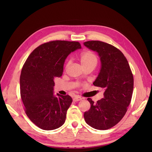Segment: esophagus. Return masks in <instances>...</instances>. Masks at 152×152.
I'll return each mask as SVG.
<instances>
[{
	"label": "esophagus",
	"mask_w": 152,
	"mask_h": 152,
	"mask_svg": "<svg viewBox=\"0 0 152 152\" xmlns=\"http://www.w3.org/2000/svg\"><path fill=\"white\" fill-rule=\"evenodd\" d=\"M81 100H82V98H81L80 96H75V97L73 99V101H76H76H81Z\"/></svg>",
	"instance_id": "esophagus-1"
}]
</instances>
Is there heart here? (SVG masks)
<instances>
[{"instance_id":"1","label":"heart","mask_w":152,"mask_h":152,"mask_svg":"<svg viewBox=\"0 0 152 152\" xmlns=\"http://www.w3.org/2000/svg\"><path fill=\"white\" fill-rule=\"evenodd\" d=\"M80 61L84 69L88 67L95 68L98 63V57L92 51L87 50L80 55ZM69 65V62H68L66 64V69Z\"/></svg>"}]
</instances>
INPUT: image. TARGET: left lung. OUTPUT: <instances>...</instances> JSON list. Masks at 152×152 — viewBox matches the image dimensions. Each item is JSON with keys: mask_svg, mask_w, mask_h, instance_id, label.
<instances>
[{"mask_svg": "<svg viewBox=\"0 0 152 152\" xmlns=\"http://www.w3.org/2000/svg\"><path fill=\"white\" fill-rule=\"evenodd\" d=\"M95 51L101 61V69L93 85L104 89V98L85 112L86 122L98 130H106L121 120L127 111L133 91L134 79L129 64L121 51L111 44L98 40L83 44Z\"/></svg>", "mask_w": 152, "mask_h": 152, "instance_id": "obj_1", "label": "left lung"}]
</instances>
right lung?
<instances>
[{
	"instance_id": "1",
	"label": "right lung",
	"mask_w": 152,
	"mask_h": 152,
	"mask_svg": "<svg viewBox=\"0 0 152 152\" xmlns=\"http://www.w3.org/2000/svg\"><path fill=\"white\" fill-rule=\"evenodd\" d=\"M79 48L78 42H48L34 49L23 66L20 94L25 112L42 129H56L65 121L72 99L68 95H53L54 79L62 76L67 56Z\"/></svg>"
}]
</instances>
